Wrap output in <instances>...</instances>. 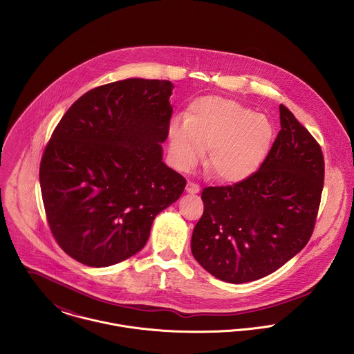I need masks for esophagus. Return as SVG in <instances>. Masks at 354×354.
I'll return each mask as SVG.
<instances>
[{"mask_svg": "<svg viewBox=\"0 0 354 354\" xmlns=\"http://www.w3.org/2000/svg\"><path fill=\"white\" fill-rule=\"evenodd\" d=\"M185 189H187V192H189V194H198V192L201 191V187H199L196 183H194V181H188Z\"/></svg>", "mask_w": 354, "mask_h": 354, "instance_id": "34e87169", "label": "esophagus"}]
</instances>
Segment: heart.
Listing matches in <instances>:
<instances>
[{
  "mask_svg": "<svg viewBox=\"0 0 354 354\" xmlns=\"http://www.w3.org/2000/svg\"><path fill=\"white\" fill-rule=\"evenodd\" d=\"M272 135L271 122L252 109L233 100L204 97L191 104L187 120L170 122V155L174 166L187 171L208 149L205 165L211 174L236 183L257 170Z\"/></svg>",
  "mask_w": 354,
  "mask_h": 354,
  "instance_id": "heart-1",
  "label": "heart"
}]
</instances>
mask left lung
<instances>
[{
	"mask_svg": "<svg viewBox=\"0 0 354 354\" xmlns=\"http://www.w3.org/2000/svg\"><path fill=\"white\" fill-rule=\"evenodd\" d=\"M281 131L260 167L232 185L205 187L192 234L195 259L230 283L260 279L309 241L324 184L320 145L279 104Z\"/></svg>",
	"mask_w": 354,
	"mask_h": 354,
	"instance_id": "8db88e82",
	"label": "left lung"
}]
</instances>
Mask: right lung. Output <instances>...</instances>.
<instances>
[{
  "label": "right lung",
  "instance_id": "obj_1",
  "mask_svg": "<svg viewBox=\"0 0 354 354\" xmlns=\"http://www.w3.org/2000/svg\"><path fill=\"white\" fill-rule=\"evenodd\" d=\"M169 80L125 79L87 91L45 147L39 181L59 248L90 267L139 252L153 218L187 180L162 162L173 107Z\"/></svg>",
  "mask_w": 354,
  "mask_h": 354
}]
</instances>
